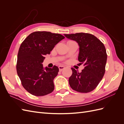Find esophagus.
Instances as JSON below:
<instances>
[{"mask_svg": "<svg viewBox=\"0 0 124 124\" xmlns=\"http://www.w3.org/2000/svg\"><path fill=\"white\" fill-rule=\"evenodd\" d=\"M65 67L64 66H59L58 67V68H59V70L60 71H62L63 69H65Z\"/></svg>", "mask_w": 124, "mask_h": 124, "instance_id": "obj_1", "label": "esophagus"}]
</instances>
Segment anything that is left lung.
<instances>
[{
  "instance_id": "obj_1",
  "label": "left lung",
  "mask_w": 124,
  "mask_h": 124,
  "mask_svg": "<svg viewBox=\"0 0 124 124\" xmlns=\"http://www.w3.org/2000/svg\"><path fill=\"white\" fill-rule=\"evenodd\" d=\"M67 38L76 41L79 46L78 61L84 69L78 72L72 68L69 83L72 89L87 93L95 89L105 73L107 54L104 44L98 38L88 33L64 34Z\"/></svg>"
}]
</instances>
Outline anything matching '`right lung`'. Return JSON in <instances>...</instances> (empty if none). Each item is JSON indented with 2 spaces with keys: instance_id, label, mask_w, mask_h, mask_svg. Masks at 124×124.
Instances as JSON below:
<instances>
[{
  "instance_id": "obj_1",
  "label": "right lung",
  "mask_w": 124,
  "mask_h": 124,
  "mask_svg": "<svg viewBox=\"0 0 124 124\" xmlns=\"http://www.w3.org/2000/svg\"><path fill=\"white\" fill-rule=\"evenodd\" d=\"M65 37L48 31H35L27 36L21 44L17 54L16 70L22 85L28 93L42 96L54 91L53 80L59 69L44 68V56Z\"/></svg>"
}]
</instances>
